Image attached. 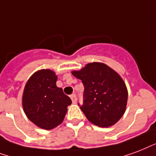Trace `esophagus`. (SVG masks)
Instances as JSON below:
<instances>
[{
	"label": "esophagus",
	"mask_w": 156,
	"mask_h": 156,
	"mask_svg": "<svg viewBox=\"0 0 156 156\" xmlns=\"http://www.w3.org/2000/svg\"><path fill=\"white\" fill-rule=\"evenodd\" d=\"M71 99H72V102H73V103H76V101H77L76 95V94L71 95Z\"/></svg>",
	"instance_id": "esophagus-1"
}]
</instances>
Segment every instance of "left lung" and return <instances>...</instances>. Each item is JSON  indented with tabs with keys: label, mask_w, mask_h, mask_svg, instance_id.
Instances as JSON below:
<instances>
[{
	"label": "left lung",
	"mask_w": 156,
	"mask_h": 156,
	"mask_svg": "<svg viewBox=\"0 0 156 156\" xmlns=\"http://www.w3.org/2000/svg\"><path fill=\"white\" fill-rule=\"evenodd\" d=\"M72 75L84 85L83 103L78 106L87 119L102 128L115 124L124 115L128 100L127 88L121 77L100 62L89 63Z\"/></svg>",
	"instance_id": "8db88e82"
}]
</instances>
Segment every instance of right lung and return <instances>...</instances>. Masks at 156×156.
Instances as JSON below:
<instances>
[{"label":"right lung","instance_id":"1","mask_svg":"<svg viewBox=\"0 0 156 156\" xmlns=\"http://www.w3.org/2000/svg\"><path fill=\"white\" fill-rule=\"evenodd\" d=\"M57 76L50 70L36 72L27 82L23 95L25 114L32 123L44 129L60 124L72 100L56 86Z\"/></svg>","mask_w":156,"mask_h":156}]
</instances>
